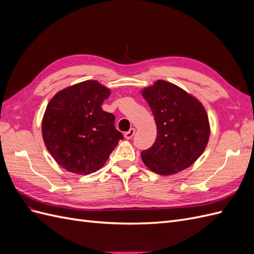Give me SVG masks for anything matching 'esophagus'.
I'll list each match as a JSON object with an SVG mask.
<instances>
[{"mask_svg": "<svg viewBox=\"0 0 254 254\" xmlns=\"http://www.w3.org/2000/svg\"><path fill=\"white\" fill-rule=\"evenodd\" d=\"M134 132H135V129H134V128H130V130H128V131H127V132H125L124 136L126 137V139H127V140H130V139H131V137L133 136Z\"/></svg>", "mask_w": 254, "mask_h": 254, "instance_id": "1", "label": "esophagus"}]
</instances>
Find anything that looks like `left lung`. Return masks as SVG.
I'll use <instances>...</instances> for the list:
<instances>
[{"instance_id":"left-lung-1","label":"left lung","mask_w":254,"mask_h":254,"mask_svg":"<svg viewBox=\"0 0 254 254\" xmlns=\"http://www.w3.org/2000/svg\"><path fill=\"white\" fill-rule=\"evenodd\" d=\"M157 124V139L141 152L153 173L170 176L190 167L204 151L210 123L202 104L180 87L157 80L142 90Z\"/></svg>"}]
</instances>
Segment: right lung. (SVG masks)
Wrapping results in <instances>:
<instances>
[{"instance_id": "add662e5", "label": "right lung", "mask_w": 254, "mask_h": 254, "mask_svg": "<svg viewBox=\"0 0 254 254\" xmlns=\"http://www.w3.org/2000/svg\"><path fill=\"white\" fill-rule=\"evenodd\" d=\"M110 89L86 80L53 96L42 119L45 146L67 172L89 175L102 168L123 139L112 113L102 109Z\"/></svg>"}]
</instances>
